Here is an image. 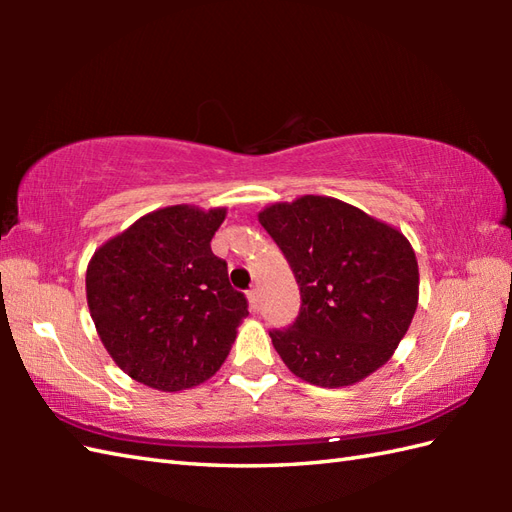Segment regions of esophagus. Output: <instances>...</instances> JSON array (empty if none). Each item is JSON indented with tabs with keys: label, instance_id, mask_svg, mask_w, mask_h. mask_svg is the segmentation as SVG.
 Instances as JSON below:
<instances>
[{
	"label": "esophagus",
	"instance_id": "34e87169",
	"mask_svg": "<svg viewBox=\"0 0 512 512\" xmlns=\"http://www.w3.org/2000/svg\"><path fill=\"white\" fill-rule=\"evenodd\" d=\"M248 303H250V310H257L259 308V292L257 290H250L248 292Z\"/></svg>",
	"mask_w": 512,
	"mask_h": 512
}]
</instances>
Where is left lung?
<instances>
[{
  "label": "left lung",
  "instance_id": "8db88e82",
  "mask_svg": "<svg viewBox=\"0 0 512 512\" xmlns=\"http://www.w3.org/2000/svg\"><path fill=\"white\" fill-rule=\"evenodd\" d=\"M288 259L301 310L270 339L292 374L317 387L361 383L394 356L418 308L409 239L328 195L273 202L257 213Z\"/></svg>",
  "mask_w": 512,
  "mask_h": 512
}]
</instances>
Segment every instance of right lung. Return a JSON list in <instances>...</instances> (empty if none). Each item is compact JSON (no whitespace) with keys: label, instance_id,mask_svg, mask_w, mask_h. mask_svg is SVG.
Segmentation results:
<instances>
[{"label":"right lung","instance_id":"right-lung-1","mask_svg":"<svg viewBox=\"0 0 512 512\" xmlns=\"http://www.w3.org/2000/svg\"><path fill=\"white\" fill-rule=\"evenodd\" d=\"M226 206L151 211L94 250L85 273L90 317L112 361L158 391L209 380L248 317L211 250Z\"/></svg>","mask_w":512,"mask_h":512}]
</instances>
